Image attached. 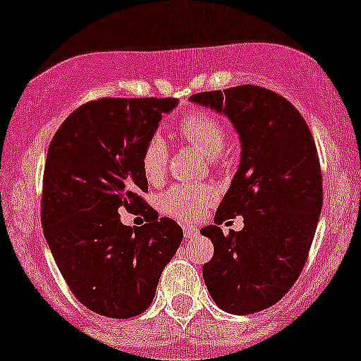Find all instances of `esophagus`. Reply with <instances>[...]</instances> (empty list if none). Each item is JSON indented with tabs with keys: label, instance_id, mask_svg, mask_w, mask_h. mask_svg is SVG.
Segmentation results:
<instances>
[{
	"label": "esophagus",
	"instance_id": "1",
	"mask_svg": "<svg viewBox=\"0 0 361 361\" xmlns=\"http://www.w3.org/2000/svg\"><path fill=\"white\" fill-rule=\"evenodd\" d=\"M183 235L185 239H195L199 235V228L192 227V225H183Z\"/></svg>",
	"mask_w": 361,
	"mask_h": 361
}]
</instances>
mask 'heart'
I'll use <instances>...</instances> for the list:
<instances>
[{"label":"heart","instance_id":"b5f03b06","mask_svg":"<svg viewBox=\"0 0 361 361\" xmlns=\"http://www.w3.org/2000/svg\"><path fill=\"white\" fill-rule=\"evenodd\" d=\"M180 133L207 159H216L227 145L224 123L206 111H192L185 115L180 122ZM141 164L148 181H162L167 167V145L162 136L155 134L150 137L143 150ZM213 199L214 190L209 185L178 183L164 194L162 209L176 220L190 221L197 218Z\"/></svg>","mask_w":361,"mask_h":361}]
</instances>
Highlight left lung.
I'll list each match as a JSON object with an SVG mask.
<instances>
[{
	"label": "left lung",
	"instance_id": "1",
	"mask_svg": "<svg viewBox=\"0 0 361 361\" xmlns=\"http://www.w3.org/2000/svg\"><path fill=\"white\" fill-rule=\"evenodd\" d=\"M190 101L227 116L241 143L214 225L201 228L214 246L204 283L224 311H264L297 281L318 227L323 187L314 140L297 108L264 87L201 92ZM235 216L245 227L225 236L217 225Z\"/></svg>",
	"mask_w": 361,
	"mask_h": 361
}]
</instances>
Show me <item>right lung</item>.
Returning a JSON list of instances; mask_svg holds the SVG:
<instances>
[{"label": "right lung", "mask_w": 361, "mask_h": 361, "mask_svg": "<svg viewBox=\"0 0 361 361\" xmlns=\"http://www.w3.org/2000/svg\"><path fill=\"white\" fill-rule=\"evenodd\" d=\"M178 99L92 101L75 110L52 137L43 173L42 224L69 290L90 311L126 319L152 304L164 267L183 231L140 197L148 190L143 150ZM141 210L143 228L118 211Z\"/></svg>", "instance_id": "obj_1"}]
</instances>
